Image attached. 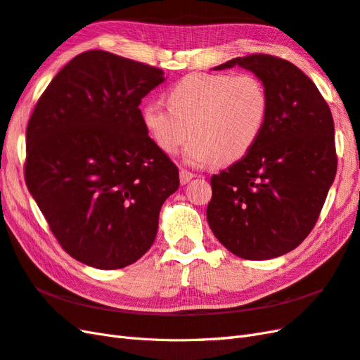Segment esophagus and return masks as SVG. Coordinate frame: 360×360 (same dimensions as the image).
<instances>
[{"instance_id": "34e87169", "label": "esophagus", "mask_w": 360, "mask_h": 360, "mask_svg": "<svg viewBox=\"0 0 360 360\" xmlns=\"http://www.w3.org/2000/svg\"><path fill=\"white\" fill-rule=\"evenodd\" d=\"M194 177H195V175L189 172V171H186V169L180 171V183H181V185H186V183H189Z\"/></svg>"}]
</instances>
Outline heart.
Instances as JSON below:
<instances>
[{
    "mask_svg": "<svg viewBox=\"0 0 360 360\" xmlns=\"http://www.w3.org/2000/svg\"><path fill=\"white\" fill-rule=\"evenodd\" d=\"M168 108L142 107L148 136L165 154L185 151L189 165H227L243 159L257 143L269 114V94L259 77L241 73H192L171 86Z\"/></svg>",
    "mask_w": 360,
    "mask_h": 360,
    "instance_id": "heart-1",
    "label": "heart"
}]
</instances>
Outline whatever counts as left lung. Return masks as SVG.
Listing matches in <instances>:
<instances>
[{
    "instance_id": "1",
    "label": "left lung",
    "mask_w": 360,
    "mask_h": 360,
    "mask_svg": "<svg viewBox=\"0 0 360 360\" xmlns=\"http://www.w3.org/2000/svg\"><path fill=\"white\" fill-rule=\"evenodd\" d=\"M240 65L269 94L264 129L252 150L210 177L207 223L217 240L244 259H269L307 238L335 180V124L318 86L278 56L255 53L215 70Z\"/></svg>"
}]
</instances>
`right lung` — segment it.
Segmentation results:
<instances>
[{
    "mask_svg": "<svg viewBox=\"0 0 360 360\" xmlns=\"http://www.w3.org/2000/svg\"><path fill=\"white\" fill-rule=\"evenodd\" d=\"M163 70L110 51L75 56L41 94L25 131L24 177L51 233L96 269L153 246L179 168L154 145L139 105Z\"/></svg>",
    "mask_w": 360,
    "mask_h": 360,
    "instance_id": "right-lung-1",
    "label": "right lung"
}]
</instances>
